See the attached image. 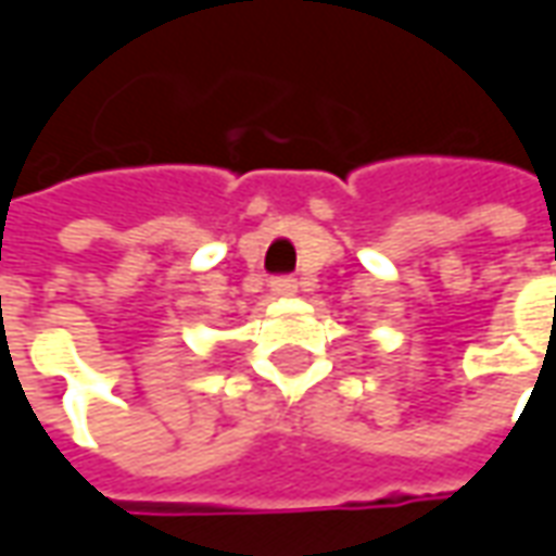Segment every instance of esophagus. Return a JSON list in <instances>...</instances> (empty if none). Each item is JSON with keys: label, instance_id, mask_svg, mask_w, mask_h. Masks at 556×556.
I'll return each mask as SVG.
<instances>
[{"label": "esophagus", "instance_id": "esophagus-1", "mask_svg": "<svg viewBox=\"0 0 556 556\" xmlns=\"http://www.w3.org/2000/svg\"><path fill=\"white\" fill-rule=\"evenodd\" d=\"M271 293L275 296H293L299 290V281L293 275H278V278H271Z\"/></svg>", "mask_w": 556, "mask_h": 556}]
</instances>
